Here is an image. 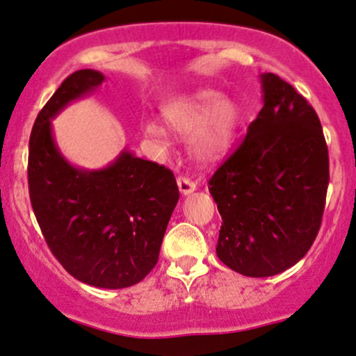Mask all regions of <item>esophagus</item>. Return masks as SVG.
I'll list each match as a JSON object with an SVG mask.
<instances>
[{
  "mask_svg": "<svg viewBox=\"0 0 356 356\" xmlns=\"http://www.w3.org/2000/svg\"><path fill=\"white\" fill-rule=\"evenodd\" d=\"M177 186L182 195H189L191 192L195 191L197 184L192 181V179L187 177V175H181V177H177Z\"/></svg>",
  "mask_w": 356,
  "mask_h": 356,
  "instance_id": "esophagus-1",
  "label": "esophagus"
}]
</instances>
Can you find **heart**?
Wrapping results in <instances>:
<instances>
[{
	"label": "heart",
	"instance_id": "1",
	"mask_svg": "<svg viewBox=\"0 0 356 356\" xmlns=\"http://www.w3.org/2000/svg\"><path fill=\"white\" fill-rule=\"evenodd\" d=\"M162 118L175 134H192L189 139L192 156L204 164H212L232 147L242 121V111L232 97L205 88L167 106L162 111ZM143 132L149 144L165 151L169 137L164 127L147 122Z\"/></svg>",
	"mask_w": 356,
	"mask_h": 356
}]
</instances>
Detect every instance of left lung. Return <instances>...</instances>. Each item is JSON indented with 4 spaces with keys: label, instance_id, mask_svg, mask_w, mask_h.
Here are the masks:
<instances>
[{
    "label": "left lung",
    "instance_id": "1",
    "mask_svg": "<svg viewBox=\"0 0 356 356\" xmlns=\"http://www.w3.org/2000/svg\"><path fill=\"white\" fill-rule=\"evenodd\" d=\"M260 83L264 108L209 181L222 217L217 257L247 277L277 275L305 257L330 181L315 109L277 74H260Z\"/></svg>",
    "mask_w": 356,
    "mask_h": 356
}]
</instances>
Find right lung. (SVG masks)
Masks as SVG:
<instances>
[{"mask_svg": "<svg viewBox=\"0 0 356 356\" xmlns=\"http://www.w3.org/2000/svg\"><path fill=\"white\" fill-rule=\"evenodd\" d=\"M72 72L38 114L29 137V199L44 241L67 273L99 289L139 284L156 267L179 200L172 170L127 149L108 167L86 170L58 149L51 119L104 81Z\"/></svg>", "mask_w": 356, "mask_h": 356, "instance_id": "obj_1", "label": "right lung"}]
</instances>
